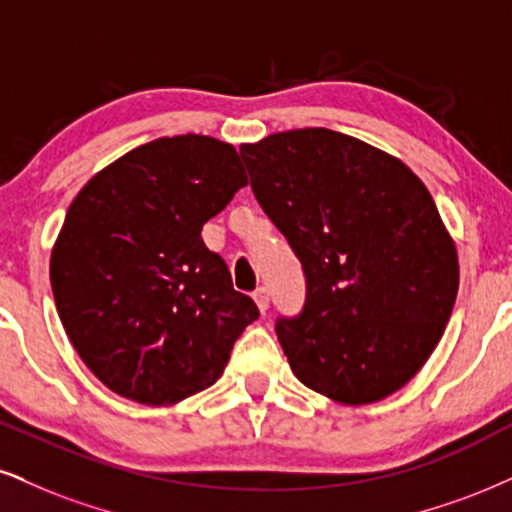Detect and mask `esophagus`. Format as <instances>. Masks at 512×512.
Masks as SVG:
<instances>
[{
  "instance_id": "1",
  "label": "esophagus",
  "mask_w": 512,
  "mask_h": 512,
  "mask_svg": "<svg viewBox=\"0 0 512 512\" xmlns=\"http://www.w3.org/2000/svg\"><path fill=\"white\" fill-rule=\"evenodd\" d=\"M254 301H256L258 311L266 313V311H268V306H270V294H268V289H266V287L256 289V292H254Z\"/></svg>"
}]
</instances>
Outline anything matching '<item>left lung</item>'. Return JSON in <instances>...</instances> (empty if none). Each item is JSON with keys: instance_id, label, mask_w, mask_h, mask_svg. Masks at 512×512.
<instances>
[{"instance_id": "1", "label": "left lung", "mask_w": 512, "mask_h": 512, "mask_svg": "<svg viewBox=\"0 0 512 512\" xmlns=\"http://www.w3.org/2000/svg\"><path fill=\"white\" fill-rule=\"evenodd\" d=\"M251 189L306 275L277 318L294 375L327 399H387L425 365L458 294V254L406 163L327 128L239 147Z\"/></svg>"}]
</instances>
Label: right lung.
I'll use <instances>...</instances> for the list:
<instances>
[{
	"mask_svg": "<svg viewBox=\"0 0 512 512\" xmlns=\"http://www.w3.org/2000/svg\"><path fill=\"white\" fill-rule=\"evenodd\" d=\"M246 185L232 144L161 137L80 189L56 237V311L82 363L106 387L170 406L223 375L258 318L201 227Z\"/></svg>",
	"mask_w": 512,
	"mask_h": 512,
	"instance_id": "right-lung-1",
	"label": "right lung"
}]
</instances>
